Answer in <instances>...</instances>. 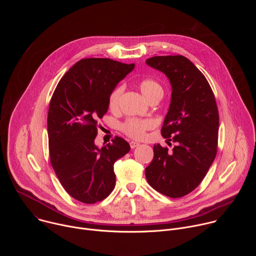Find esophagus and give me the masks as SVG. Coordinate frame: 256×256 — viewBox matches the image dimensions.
<instances>
[{"label":"esophagus","mask_w":256,"mask_h":256,"mask_svg":"<svg viewBox=\"0 0 256 256\" xmlns=\"http://www.w3.org/2000/svg\"><path fill=\"white\" fill-rule=\"evenodd\" d=\"M130 148H132V149H134V148L138 147V146H140V142H134V140H132V142H130Z\"/></svg>","instance_id":"obj_1"}]
</instances>
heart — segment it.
Returning a JSON list of instances; mask_svg holds the SVG:
<instances>
[{
  "label": "heart",
  "instance_id": "heart-1",
  "mask_svg": "<svg viewBox=\"0 0 256 256\" xmlns=\"http://www.w3.org/2000/svg\"><path fill=\"white\" fill-rule=\"evenodd\" d=\"M138 89L140 90L142 96L148 101L154 98H162L163 88L159 82L153 79H144L138 84ZM124 92L122 86H118L109 95L108 105L112 110H116L120 105V97ZM155 122L149 118H128L122 126V130L130 138H142L146 134V132L153 128Z\"/></svg>",
  "mask_w": 256,
  "mask_h": 256
}]
</instances>
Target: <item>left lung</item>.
I'll return each mask as SVG.
<instances>
[{
	"mask_svg": "<svg viewBox=\"0 0 256 256\" xmlns=\"http://www.w3.org/2000/svg\"><path fill=\"white\" fill-rule=\"evenodd\" d=\"M146 64L162 72L170 82L171 101L161 134L177 144L171 152L154 144L146 178L158 192L181 198L200 186L214 160L218 130L216 99L202 72L186 56H153Z\"/></svg>",
	"mask_w": 256,
	"mask_h": 256,
	"instance_id": "1",
	"label": "left lung"
}]
</instances>
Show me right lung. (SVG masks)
<instances>
[{
	"label": "right lung",
	"instance_id": "1",
	"mask_svg": "<svg viewBox=\"0 0 256 256\" xmlns=\"http://www.w3.org/2000/svg\"><path fill=\"white\" fill-rule=\"evenodd\" d=\"M134 64L110 58H83L58 82L52 97L48 134L52 166L66 192L84 204L106 198L116 186L114 164L130 152L122 138L98 148V120L108 98Z\"/></svg>",
	"mask_w": 256,
	"mask_h": 256
}]
</instances>
